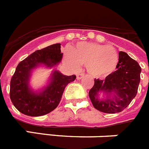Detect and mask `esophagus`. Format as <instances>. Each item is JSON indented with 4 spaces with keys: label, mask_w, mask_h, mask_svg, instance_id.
Returning a JSON list of instances; mask_svg holds the SVG:
<instances>
[{
    "label": "esophagus",
    "mask_w": 149,
    "mask_h": 149,
    "mask_svg": "<svg viewBox=\"0 0 149 149\" xmlns=\"http://www.w3.org/2000/svg\"><path fill=\"white\" fill-rule=\"evenodd\" d=\"M84 77V74H78L77 75V80H81V79H82Z\"/></svg>",
    "instance_id": "1"
}]
</instances>
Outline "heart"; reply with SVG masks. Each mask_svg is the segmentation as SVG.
I'll use <instances>...</instances> for the list:
<instances>
[{"instance_id":"heart-1","label":"heart","mask_w":149,"mask_h":149,"mask_svg":"<svg viewBox=\"0 0 149 149\" xmlns=\"http://www.w3.org/2000/svg\"><path fill=\"white\" fill-rule=\"evenodd\" d=\"M65 56L74 69L85 64L88 73L95 78H104L113 73L119 60L113 46L94 42L77 43L71 48V53L66 51Z\"/></svg>"}]
</instances>
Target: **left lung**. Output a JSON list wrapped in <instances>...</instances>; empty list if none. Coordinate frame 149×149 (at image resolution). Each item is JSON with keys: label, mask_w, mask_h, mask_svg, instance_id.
<instances>
[{"label": "left lung", "mask_w": 149, "mask_h": 149, "mask_svg": "<svg viewBox=\"0 0 149 149\" xmlns=\"http://www.w3.org/2000/svg\"><path fill=\"white\" fill-rule=\"evenodd\" d=\"M119 56L116 70L105 80L95 79L89 92L93 107L106 113H116L125 109L135 98L140 81L141 67L137 62L123 51Z\"/></svg>", "instance_id": "left-lung-1"}]
</instances>
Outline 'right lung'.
Returning a JSON list of instances; mask_svg holds the SVG:
<instances>
[{"instance_id": "add662e5", "label": "right lung", "mask_w": 149, "mask_h": 149, "mask_svg": "<svg viewBox=\"0 0 149 149\" xmlns=\"http://www.w3.org/2000/svg\"><path fill=\"white\" fill-rule=\"evenodd\" d=\"M61 44L51 45L29 55L17 65L10 81V99L15 108L30 116H40L49 113L58 106L67 84L76 76L64 75L57 70L52 71L48 84L39 90L30 85L33 72L40 66L51 68L63 59Z\"/></svg>"}]
</instances>
